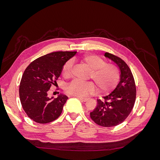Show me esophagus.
Here are the masks:
<instances>
[{
	"label": "esophagus",
	"mask_w": 160,
	"mask_h": 160,
	"mask_svg": "<svg viewBox=\"0 0 160 160\" xmlns=\"http://www.w3.org/2000/svg\"><path fill=\"white\" fill-rule=\"evenodd\" d=\"M79 99H80L81 101H83V102H85V101H88V98H78Z\"/></svg>",
	"instance_id": "obj_1"
}]
</instances>
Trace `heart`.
Listing matches in <instances>:
<instances>
[{"label":"heart","instance_id":"1","mask_svg":"<svg viewBox=\"0 0 160 160\" xmlns=\"http://www.w3.org/2000/svg\"><path fill=\"white\" fill-rule=\"evenodd\" d=\"M81 63L91 69L89 78L92 79L98 86L99 92L107 93L113 90L118 85L120 79V71L117 65L106 63V61L98 56L88 55L79 59ZM72 62L67 61L62 68V75L65 78L71 75ZM95 85L93 81L83 82L72 80L67 86L66 91L69 95L84 98L95 93Z\"/></svg>","mask_w":160,"mask_h":160}]
</instances>
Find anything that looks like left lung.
<instances>
[{
  "label": "left lung",
  "mask_w": 160,
  "mask_h": 160,
  "mask_svg": "<svg viewBox=\"0 0 160 160\" xmlns=\"http://www.w3.org/2000/svg\"><path fill=\"white\" fill-rule=\"evenodd\" d=\"M105 57L112 60L119 68L120 81L113 92L103 99H98L96 108L90 117L99 125L106 128L116 126L125 120L133 109L136 98V87L129 67L121 58L109 52Z\"/></svg>",
  "instance_id": "1"
}]
</instances>
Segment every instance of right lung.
Instances as JSON below:
<instances>
[{
	"instance_id": "1",
	"label": "right lung",
	"mask_w": 160,
	"mask_h": 160,
	"mask_svg": "<svg viewBox=\"0 0 160 160\" xmlns=\"http://www.w3.org/2000/svg\"><path fill=\"white\" fill-rule=\"evenodd\" d=\"M76 51H57L38 57L23 72L19 86L22 107L30 119L38 123L53 122L61 115L68 98L60 94L57 98L47 96L51 87L57 83L62 66Z\"/></svg>"
}]
</instances>
